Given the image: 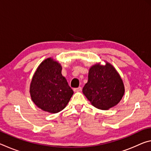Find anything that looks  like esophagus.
Listing matches in <instances>:
<instances>
[{
	"label": "esophagus",
	"mask_w": 151,
	"mask_h": 151,
	"mask_svg": "<svg viewBox=\"0 0 151 151\" xmlns=\"http://www.w3.org/2000/svg\"><path fill=\"white\" fill-rule=\"evenodd\" d=\"M73 90L75 92H80L82 91V88L81 87V86H79V87H78V88H75Z\"/></svg>",
	"instance_id": "obj_1"
}]
</instances>
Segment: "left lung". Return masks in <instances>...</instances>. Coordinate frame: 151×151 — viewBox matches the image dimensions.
Segmentation results:
<instances>
[{"label": "left lung", "mask_w": 151, "mask_h": 151, "mask_svg": "<svg viewBox=\"0 0 151 151\" xmlns=\"http://www.w3.org/2000/svg\"><path fill=\"white\" fill-rule=\"evenodd\" d=\"M96 63L89 68L88 82L83 93L91 104L101 110L116 106L124 94V85L121 76L111 64Z\"/></svg>", "instance_id": "left-lung-1"}]
</instances>
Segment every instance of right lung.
<instances>
[{
  "instance_id": "add662e5",
  "label": "right lung",
  "mask_w": 151,
  "mask_h": 151,
  "mask_svg": "<svg viewBox=\"0 0 151 151\" xmlns=\"http://www.w3.org/2000/svg\"><path fill=\"white\" fill-rule=\"evenodd\" d=\"M62 66L52 58L42 61L36 70L30 85V94L42 111L57 113L65 108L74 93L62 75Z\"/></svg>"
}]
</instances>
